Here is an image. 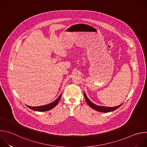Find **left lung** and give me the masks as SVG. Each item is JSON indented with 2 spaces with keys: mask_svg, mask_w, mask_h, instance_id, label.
<instances>
[{
  "mask_svg": "<svg viewBox=\"0 0 147 147\" xmlns=\"http://www.w3.org/2000/svg\"><path fill=\"white\" fill-rule=\"evenodd\" d=\"M84 97H85V98H86V100L87 102L88 103V104L89 105V106H90L91 108H92V109H95V110H96V111H97L101 112H105V113H107V112H109L115 111V110L118 109L120 107H121V105H122V104H121V105H120L117 106V107H106L97 106V105H95V104H94L93 103H92V102L88 99V98L87 97V96H86V95L85 93H84Z\"/></svg>",
  "mask_w": 147,
  "mask_h": 147,
  "instance_id": "1",
  "label": "left lung"
}]
</instances>
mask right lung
Returning <instances> with one entry per match:
<instances>
[{
	"instance_id": "right-lung-1",
	"label": "right lung",
	"mask_w": 147,
	"mask_h": 147,
	"mask_svg": "<svg viewBox=\"0 0 147 147\" xmlns=\"http://www.w3.org/2000/svg\"><path fill=\"white\" fill-rule=\"evenodd\" d=\"M61 94L60 95V96L55 100L53 101V102L49 103V104H48V105H44V106H40V107H29V106H27L30 109H32L34 111H38V112H45V111H49L51 109H52V108H55L56 105L58 103L59 101L60 100V98H61Z\"/></svg>"
}]
</instances>
